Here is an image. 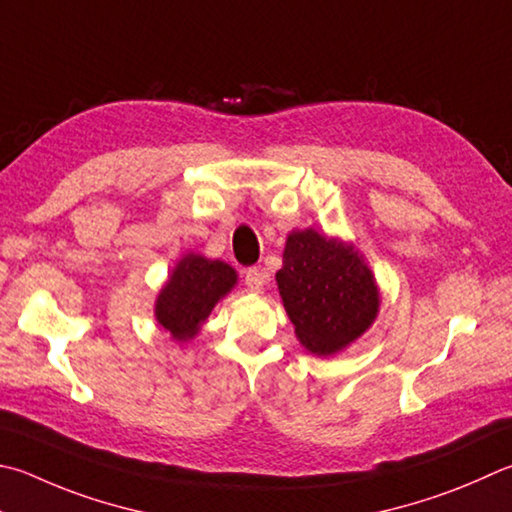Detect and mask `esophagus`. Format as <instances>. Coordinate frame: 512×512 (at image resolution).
<instances>
[{"mask_svg":"<svg viewBox=\"0 0 512 512\" xmlns=\"http://www.w3.org/2000/svg\"><path fill=\"white\" fill-rule=\"evenodd\" d=\"M244 282L248 286V291L259 293L264 288V284H266V275L259 271V268H248L246 275H244Z\"/></svg>","mask_w":512,"mask_h":512,"instance_id":"1","label":"esophagus"}]
</instances>
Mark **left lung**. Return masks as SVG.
Returning a JSON list of instances; mask_svg holds the SVG:
<instances>
[{
	"label": "left lung",
	"instance_id": "obj_1",
	"mask_svg": "<svg viewBox=\"0 0 512 512\" xmlns=\"http://www.w3.org/2000/svg\"><path fill=\"white\" fill-rule=\"evenodd\" d=\"M275 282L297 340L313 356H336L378 318L380 288L365 257L315 228L288 232Z\"/></svg>",
	"mask_w": 512,
	"mask_h": 512
}]
</instances>
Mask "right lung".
<instances>
[{"instance_id":"right-lung-1","label":"right lung","mask_w":512,"mask_h":512,"mask_svg":"<svg viewBox=\"0 0 512 512\" xmlns=\"http://www.w3.org/2000/svg\"><path fill=\"white\" fill-rule=\"evenodd\" d=\"M237 286V271L221 259L185 253L154 302V318L176 342L197 338L219 300Z\"/></svg>"}]
</instances>
